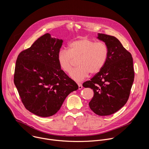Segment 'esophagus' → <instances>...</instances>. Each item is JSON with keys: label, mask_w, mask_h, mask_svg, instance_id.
Wrapping results in <instances>:
<instances>
[{"label": "esophagus", "mask_w": 149, "mask_h": 149, "mask_svg": "<svg viewBox=\"0 0 149 149\" xmlns=\"http://www.w3.org/2000/svg\"><path fill=\"white\" fill-rule=\"evenodd\" d=\"M78 90H81L82 88V84L80 83H78Z\"/></svg>", "instance_id": "1"}]
</instances>
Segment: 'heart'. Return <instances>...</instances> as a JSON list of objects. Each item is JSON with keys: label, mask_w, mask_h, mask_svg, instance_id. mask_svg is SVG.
<instances>
[{"label": "heart", "mask_w": 149, "mask_h": 149, "mask_svg": "<svg viewBox=\"0 0 149 149\" xmlns=\"http://www.w3.org/2000/svg\"><path fill=\"white\" fill-rule=\"evenodd\" d=\"M109 47L104 42H97L88 38H81L68 44V51L61 49L57 55L59 68L65 73H70L74 59L78 67L74 70L71 77L76 81L86 78L89 74H96L101 71L107 62Z\"/></svg>", "instance_id": "heart-1"}]
</instances>
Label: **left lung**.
<instances>
[{"mask_svg":"<svg viewBox=\"0 0 149 149\" xmlns=\"http://www.w3.org/2000/svg\"><path fill=\"white\" fill-rule=\"evenodd\" d=\"M97 38L107 45L108 58L101 71L82 86L94 91L89 102L91 110L98 116H109L122 108L129 98L134 78L133 61L116 37L98 33Z\"/></svg>","mask_w":149,"mask_h":149,"instance_id":"8db88e82","label":"left lung"}]
</instances>
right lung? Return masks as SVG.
<instances>
[{
	"label": "right lung",
	"mask_w": 149,
	"mask_h": 149,
	"mask_svg": "<svg viewBox=\"0 0 149 149\" xmlns=\"http://www.w3.org/2000/svg\"><path fill=\"white\" fill-rule=\"evenodd\" d=\"M62 42L46 33L16 59L14 83L21 101L28 111L40 117L56 114L66 97L78 89L59 67L57 55Z\"/></svg>",
	"instance_id": "obj_1"
}]
</instances>
